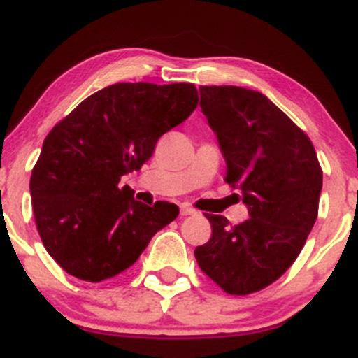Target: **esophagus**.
Masks as SVG:
<instances>
[{"label":"esophagus","instance_id":"obj_1","mask_svg":"<svg viewBox=\"0 0 358 358\" xmlns=\"http://www.w3.org/2000/svg\"><path fill=\"white\" fill-rule=\"evenodd\" d=\"M195 213H196L195 208L188 207V205H182V207H180V215L187 217V215H195Z\"/></svg>","mask_w":358,"mask_h":358}]
</instances>
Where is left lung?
Returning <instances> with one entry per match:
<instances>
[{"label":"left lung","instance_id":"left-lung-1","mask_svg":"<svg viewBox=\"0 0 358 358\" xmlns=\"http://www.w3.org/2000/svg\"><path fill=\"white\" fill-rule=\"evenodd\" d=\"M200 108L219 139L225 182L242 192L249 219L207 215L212 237L195 249L200 269L229 294L276 281L296 261L318 215L323 173L310 138L264 94L202 85Z\"/></svg>","mask_w":358,"mask_h":358}]
</instances>
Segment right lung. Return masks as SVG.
Returning <instances> with one entry per match:
<instances>
[{
	"label": "right lung",
	"mask_w": 358,
	"mask_h": 358,
	"mask_svg": "<svg viewBox=\"0 0 358 358\" xmlns=\"http://www.w3.org/2000/svg\"><path fill=\"white\" fill-rule=\"evenodd\" d=\"M196 104L193 84L122 82L89 96L48 133L31 171V205L45 249L65 273L90 282L114 278L178 217L175 203L150 207L119 182Z\"/></svg>",
	"instance_id": "1"
}]
</instances>
